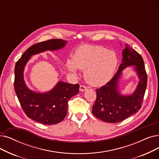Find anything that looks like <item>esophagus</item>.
<instances>
[{"label": "esophagus", "mask_w": 159, "mask_h": 159, "mask_svg": "<svg viewBox=\"0 0 159 159\" xmlns=\"http://www.w3.org/2000/svg\"><path fill=\"white\" fill-rule=\"evenodd\" d=\"M87 89V86L84 85V84H80V90L81 92H84V90H86V89Z\"/></svg>", "instance_id": "34e87169"}]
</instances>
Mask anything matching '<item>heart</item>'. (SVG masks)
Returning <instances> with one entry per match:
<instances>
[{"mask_svg": "<svg viewBox=\"0 0 159 159\" xmlns=\"http://www.w3.org/2000/svg\"><path fill=\"white\" fill-rule=\"evenodd\" d=\"M118 66L116 53L99 45L82 46L75 51L71 59H67L66 66L71 72L76 69L84 71V78L95 86L107 84L112 78Z\"/></svg>", "mask_w": 159, "mask_h": 159, "instance_id": "obj_1", "label": "heart"}]
</instances>
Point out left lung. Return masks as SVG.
Here are the masks:
<instances>
[{
	"instance_id": "8db88e82",
	"label": "left lung",
	"mask_w": 159,
	"mask_h": 159,
	"mask_svg": "<svg viewBox=\"0 0 159 159\" xmlns=\"http://www.w3.org/2000/svg\"><path fill=\"white\" fill-rule=\"evenodd\" d=\"M123 51V63L114 77L108 82L96 89L97 98L92 107L93 114L108 123L121 122L136 114L141 108L146 92L148 75L141 55L127 44ZM136 65L141 80L133 95L122 96L117 91L116 84L121 71L127 66Z\"/></svg>"
}]
</instances>
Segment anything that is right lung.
Returning a JSON list of instances; mask_svg holds the SVG:
<instances>
[{
    "mask_svg": "<svg viewBox=\"0 0 159 159\" xmlns=\"http://www.w3.org/2000/svg\"><path fill=\"white\" fill-rule=\"evenodd\" d=\"M66 43V41L61 39H51L37 43L30 46L16 64L14 88L20 105L29 118L44 125L57 124L65 118L68 101L79 93V84L59 82L49 92L36 93L25 85L23 70L32 55L47 50L61 49Z\"/></svg>",
    "mask_w": 159,
    "mask_h": 159,
    "instance_id": "obj_1",
    "label": "right lung"
}]
</instances>
